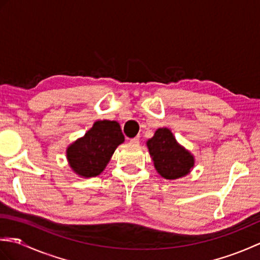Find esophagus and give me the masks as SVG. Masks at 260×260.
I'll use <instances>...</instances> for the list:
<instances>
[{
	"mask_svg": "<svg viewBox=\"0 0 260 260\" xmlns=\"http://www.w3.org/2000/svg\"><path fill=\"white\" fill-rule=\"evenodd\" d=\"M129 142H131V144H133V145H139L140 144V139H139V137H134V139H132Z\"/></svg>",
	"mask_w": 260,
	"mask_h": 260,
	"instance_id": "34e87169",
	"label": "esophagus"
}]
</instances>
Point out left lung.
Segmentation results:
<instances>
[{"instance_id":"8db88e82","label":"left lung","mask_w":260,"mask_h":260,"mask_svg":"<svg viewBox=\"0 0 260 260\" xmlns=\"http://www.w3.org/2000/svg\"><path fill=\"white\" fill-rule=\"evenodd\" d=\"M157 173L167 180L183 178L194 167V156L176 142L167 127L158 128L146 142Z\"/></svg>"}]
</instances>
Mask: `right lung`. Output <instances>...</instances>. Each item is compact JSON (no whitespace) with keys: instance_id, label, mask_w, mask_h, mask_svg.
Wrapping results in <instances>:
<instances>
[{"instance_id":"add662e5","label":"right lung","mask_w":260,"mask_h":260,"mask_svg":"<svg viewBox=\"0 0 260 260\" xmlns=\"http://www.w3.org/2000/svg\"><path fill=\"white\" fill-rule=\"evenodd\" d=\"M125 141L120 126L115 120H97L85 136L70 144L67 159L76 174L92 178L101 174L116 148Z\"/></svg>"}]
</instances>
